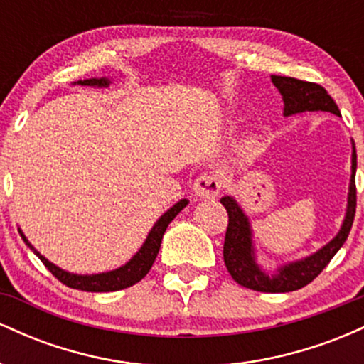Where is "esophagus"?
I'll return each mask as SVG.
<instances>
[{
  "instance_id": "1",
  "label": "esophagus",
  "mask_w": 364,
  "mask_h": 364,
  "mask_svg": "<svg viewBox=\"0 0 364 364\" xmlns=\"http://www.w3.org/2000/svg\"><path fill=\"white\" fill-rule=\"evenodd\" d=\"M220 188H223V183L220 179L215 176V174H202L200 178H196L195 185H193V191L195 196L198 198L207 200V198H215L219 195Z\"/></svg>"
}]
</instances>
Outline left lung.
Returning a JSON list of instances; mask_svg holds the SVG:
<instances>
[{"label": "left lung", "mask_w": 364, "mask_h": 364, "mask_svg": "<svg viewBox=\"0 0 364 364\" xmlns=\"http://www.w3.org/2000/svg\"><path fill=\"white\" fill-rule=\"evenodd\" d=\"M272 83L281 92L284 101V116H294L299 112L325 111L341 116L339 107L327 90L318 83L303 82L291 77H277L272 75ZM353 144L350 154V179L346 215L342 220L339 232L321 246L315 253L308 255L301 260L287 262L279 265L274 272H267L257 262V250H255L253 229L248 215L236 202L235 196L225 195L220 198V203L225 207L229 215L228 231L224 240V263L228 272L240 286L260 292H289L298 291L310 284L318 275L333 255L341 250V246L348 240L350 228H353L354 214H356V147Z\"/></svg>", "instance_id": "obj_1"}]
</instances>
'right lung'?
Here are the masks:
<instances>
[{
  "mask_svg": "<svg viewBox=\"0 0 364 364\" xmlns=\"http://www.w3.org/2000/svg\"><path fill=\"white\" fill-rule=\"evenodd\" d=\"M111 83L109 78H87V80H78L75 82V85H87V87H107ZM188 205V200L183 198L179 202L174 203L169 210H166L164 214L157 219V223L152 225V229L149 231L147 237H145L144 245L140 246V250L133 255L124 265L118 267V269L109 270V272H101V274H90V275H82V274H72L68 270H63L58 265H54L53 262H49L48 258L43 257L37 250L28 243L27 236L23 235L22 229H18L20 236H22L23 243L34 252V255L41 258V262L48 267V270L51 272L58 281H61L65 286L72 287V289H80L87 292H112L119 289H127V287L133 286L145 275L149 274L150 267L156 262L159 248H161L162 236H164L166 229L171 224V220L176 217L179 212Z\"/></svg>",
  "mask_w": 364,
  "mask_h": 364,
  "instance_id": "right-lung-1",
  "label": "right lung"
}]
</instances>
